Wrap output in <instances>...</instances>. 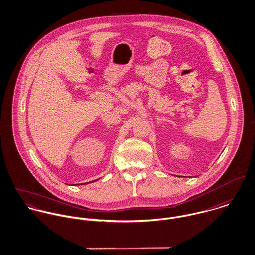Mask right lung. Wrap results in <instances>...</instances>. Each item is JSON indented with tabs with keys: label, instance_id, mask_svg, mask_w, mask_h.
I'll return each mask as SVG.
<instances>
[{
	"label": "right lung",
	"instance_id": "1",
	"mask_svg": "<svg viewBox=\"0 0 255 255\" xmlns=\"http://www.w3.org/2000/svg\"><path fill=\"white\" fill-rule=\"evenodd\" d=\"M98 179H96V180H93V181H91V182H87V183H81V184H89V183H92V182H94V181H97ZM81 184H76V185H81Z\"/></svg>",
	"mask_w": 255,
	"mask_h": 255
}]
</instances>
